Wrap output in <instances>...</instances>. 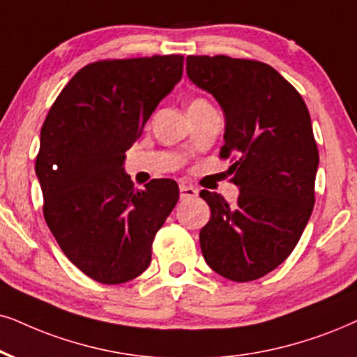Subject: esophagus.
<instances>
[{"mask_svg": "<svg viewBox=\"0 0 357 357\" xmlns=\"http://www.w3.org/2000/svg\"><path fill=\"white\" fill-rule=\"evenodd\" d=\"M179 192H181V199H191L197 196V189L188 184H179Z\"/></svg>", "mask_w": 357, "mask_h": 357, "instance_id": "esophagus-1", "label": "esophagus"}]
</instances>
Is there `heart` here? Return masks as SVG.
Segmentation results:
<instances>
[{
    "mask_svg": "<svg viewBox=\"0 0 357 357\" xmlns=\"http://www.w3.org/2000/svg\"><path fill=\"white\" fill-rule=\"evenodd\" d=\"M207 105H211V103L202 97H194L192 100L189 102V108H201V107H207Z\"/></svg>",
    "mask_w": 357,
    "mask_h": 357,
    "instance_id": "b5f03b06",
    "label": "heart"
}]
</instances>
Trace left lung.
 Here are the masks:
<instances>
[{
    "label": "left lung",
    "mask_w": 357,
    "mask_h": 357,
    "mask_svg": "<svg viewBox=\"0 0 357 357\" xmlns=\"http://www.w3.org/2000/svg\"><path fill=\"white\" fill-rule=\"evenodd\" d=\"M197 87L225 115L220 160L234 161L236 204L201 191L211 219L199 242L207 265L232 282H252L283 264L314 206L318 146L306 103L272 66L254 59L188 56Z\"/></svg>",
    "instance_id": "left-lung-1"
}]
</instances>
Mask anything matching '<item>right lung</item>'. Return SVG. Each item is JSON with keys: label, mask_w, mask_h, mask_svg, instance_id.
<instances>
[{"label": "right lung", "mask_w": 357, "mask_h": 357, "mask_svg": "<svg viewBox=\"0 0 357 357\" xmlns=\"http://www.w3.org/2000/svg\"><path fill=\"white\" fill-rule=\"evenodd\" d=\"M183 62L169 54L87 64L40 128L36 174L44 219L67 259L98 283L119 285L145 272L156 232L179 199L173 179L138 189L121 166L181 79Z\"/></svg>", "instance_id": "right-lung-1"}]
</instances>
